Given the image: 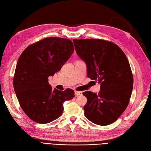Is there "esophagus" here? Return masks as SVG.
<instances>
[{"instance_id": "esophagus-1", "label": "esophagus", "mask_w": 151, "mask_h": 151, "mask_svg": "<svg viewBox=\"0 0 151 151\" xmlns=\"http://www.w3.org/2000/svg\"><path fill=\"white\" fill-rule=\"evenodd\" d=\"M82 94V92L77 91H75V95H76V96H81Z\"/></svg>"}]
</instances>
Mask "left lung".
<instances>
[{
  "label": "left lung",
  "instance_id": "8db88e82",
  "mask_svg": "<svg viewBox=\"0 0 151 151\" xmlns=\"http://www.w3.org/2000/svg\"><path fill=\"white\" fill-rule=\"evenodd\" d=\"M76 52L87 64V77L101 83L97 94L83 92L87 119L99 126L115 122L126 110L133 89V75L126 54L110 41L99 39H73Z\"/></svg>",
  "mask_w": 151,
  "mask_h": 151
}]
</instances>
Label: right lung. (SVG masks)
Listing matches in <instances>:
<instances>
[{"label":"right lung","instance_id":"right-lung-1","mask_svg":"<svg viewBox=\"0 0 151 151\" xmlns=\"http://www.w3.org/2000/svg\"><path fill=\"white\" fill-rule=\"evenodd\" d=\"M74 51L70 40L52 37L29 45L20 55L14 88L20 107L31 120L39 124L55 120L63 112V103L74 97L72 89H52L48 82Z\"/></svg>","mask_w":151,"mask_h":151}]
</instances>
